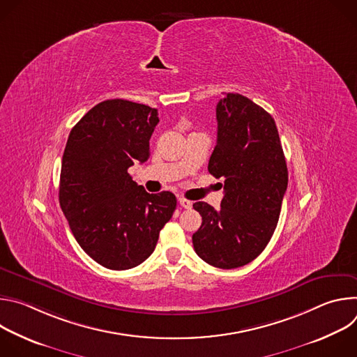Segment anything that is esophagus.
Segmentation results:
<instances>
[{
	"instance_id": "1",
	"label": "esophagus",
	"mask_w": 357,
	"mask_h": 357,
	"mask_svg": "<svg viewBox=\"0 0 357 357\" xmlns=\"http://www.w3.org/2000/svg\"><path fill=\"white\" fill-rule=\"evenodd\" d=\"M178 202H179V205H181L182 208H185V209H190L192 205H193V203H192L190 200H188V199H185V197H178Z\"/></svg>"
}]
</instances>
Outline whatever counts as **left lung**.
<instances>
[{"label": "left lung", "mask_w": 357, "mask_h": 357, "mask_svg": "<svg viewBox=\"0 0 357 357\" xmlns=\"http://www.w3.org/2000/svg\"><path fill=\"white\" fill-rule=\"evenodd\" d=\"M218 142L208 169L225 179L216 211L193 203L202 226L192 236L197 256L230 270L257 259L278 223L288 171L274 119L238 93H227L216 106Z\"/></svg>", "instance_id": "1"}]
</instances>
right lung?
<instances>
[{
    "label": "right lung",
    "instance_id": "add662e5",
    "mask_svg": "<svg viewBox=\"0 0 357 357\" xmlns=\"http://www.w3.org/2000/svg\"><path fill=\"white\" fill-rule=\"evenodd\" d=\"M158 123L157 109L113 98L89 110L69 134L61 208L79 245L109 270L145 261L176 209L174 193H148L128 174L134 162L149 158Z\"/></svg>",
    "mask_w": 357,
    "mask_h": 357
}]
</instances>
